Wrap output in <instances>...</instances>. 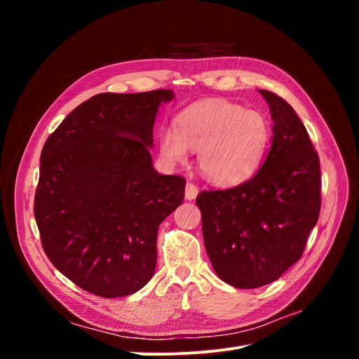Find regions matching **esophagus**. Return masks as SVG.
I'll return each instance as SVG.
<instances>
[{
  "instance_id": "obj_1",
  "label": "esophagus",
  "mask_w": 359,
  "mask_h": 359,
  "mask_svg": "<svg viewBox=\"0 0 359 359\" xmlns=\"http://www.w3.org/2000/svg\"><path fill=\"white\" fill-rule=\"evenodd\" d=\"M198 193H199V189H198L196 186H194L193 182L189 181V182L186 184V199H187V201H193L194 198L198 196Z\"/></svg>"
}]
</instances>
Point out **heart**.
Returning <instances> with one entry per match:
<instances>
[{
	"label": "heart",
	"instance_id": "1",
	"mask_svg": "<svg viewBox=\"0 0 359 359\" xmlns=\"http://www.w3.org/2000/svg\"><path fill=\"white\" fill-rule=\"evenodd\" d=\"M177 128H163L160 151L170 163H184L189 148L198 153L205 178L235 186L262 165L271 142V124L259 111L226 100L193 104L177 116Z\"/></svg>",
	"mask_w": 359,
	"mask_h": 359
}]
</instances>
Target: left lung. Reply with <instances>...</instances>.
Wrapping results in <instances>:
<instances>
[{"mask_svg": "<svg viewBox=\"0 0 359 359\" xmlns=\"http://www.w3.org/2000/svg\"><path fill=\"white\" fill-rule=\"evenodd\" d=\"M259 93L274 121L264 165L235 187L196 198L212 268L238 289L273 283L298 262L320 212L319 156L306 127L280 95Z\"/></svg>", "mask_w": 359, "mask_h": 359, "instance_id": "left-lung-1", "label": "left lung"}]
</instances>
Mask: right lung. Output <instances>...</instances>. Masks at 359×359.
I'll use <instances>...</instances> for the list:
<instances>
[{"instance_id":"right-lung-1","label":"right lung","mask_w":359,"mask_h":359,"mask_svg":"<svg viewBox=\"0 0 359 359\" xmlns=\"http://www.w3.org/2000/svg\"><path fill=\"white\" fill-rule=\"evenodd\" d=\"M170 90L102 93L73 109L41 149L34 217L46 256L102 298L151 280L160 223L182 203L186 180L151 163L153 126Z\"/></svg>"}]
</instances>
